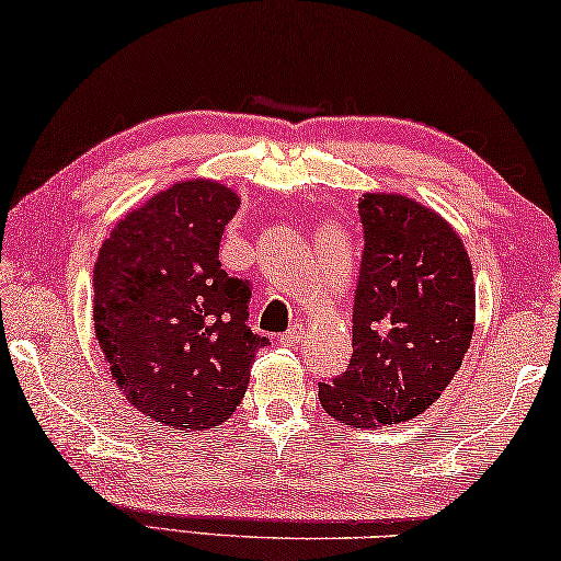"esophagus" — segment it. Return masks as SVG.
Returning a JSON list of instances; mask_svg holds the SVG:
<instances>
[{"label":"esophagus","instance_id":"34e87169","mask_svg":"<svg viewBox=\"0 0 561 561\" xmlns=\"http://www.w3.org/2000/svg\"><path fill=\"white\" fill-rule=\"evenodd\" d=\"M302 332H306V330H302V325H293L288 332H286V335H283L280 337V342H283V345H298V342L302 340Z\"/></svg>","mask_w":561,"mask_h":561}]
</instances>
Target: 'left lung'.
<instances>
[{
    "label": "left lung",
    "mask_w": 561,
    "mask_h": 561,
    "mask_svg": "<svg viewBox=\"0 0 561 561\" xmlns=\"http://www.w3.org/2000/svg\"><path fill=\"white\" fill-rule=\"evenodd\" d=\"M350 367L320 381L322 409L352 428L401 424L434 404L473 340V265L444 216L367 192Z\"/></svg>",
    "instance_id": "obj_1"
}]
</instances>
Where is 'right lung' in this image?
I'll return each instance as SVG.
<instances>
[{"label":"right lung","instance_id":"right-lung-1","mask_svg":"<svg viewBox=\"0 0 561 561\" xmlns=\"http://www.w3.org/2000/svg\"><path fill=\"white\" fill-rule=\"evenodd\" d=\"M239 194L186 180L115 224L93 271V325L115 385L176 431L224 424L249 389L255 352L249 280L221 268Z\"/></svg>","mask_w":561,"mask_h":561}]
</instances>
